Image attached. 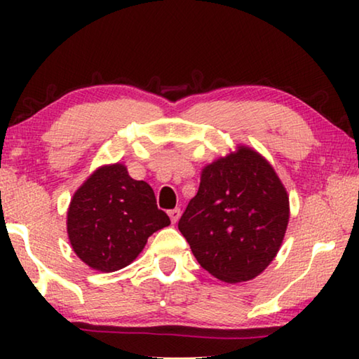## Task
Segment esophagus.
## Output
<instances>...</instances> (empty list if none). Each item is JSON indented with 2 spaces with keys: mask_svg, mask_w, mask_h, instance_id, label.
Segmentation results:
<instances>
[{
  "mask_svg": "<svg viewBox=\"0 0 359 359\" xmlns=\"http://www.w3.org/2000/svg\"><path fill=\"white\" fill-rule=\"evenodd\" d=\"M169 218H171L172 223H177V220L180 218V209H171L168 212Z\"/></svg>",
  "mask_w": 359,
  "mask_h": 359,
  "instance_id": "esophagus-1",
  "label": "esophagus"
}]
</instances>
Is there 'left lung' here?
Listing matches in <instances>:
<instances>
[{"instance_id":"1","label":"left lung","mask_w":359,"mask_h":359,"mask_svg":"<svg viewBox=\"0 0 359 359\" xmlns=\"http://www.w3.org/2000/svg\"><path fill=\"white\" fill-rule=\"evenodd\" d=\"M288 220V193L274 168L257 150L239 145L204 166L179 229L203 269L238 283L271 264Z\"/></svg>"}]
</instances>
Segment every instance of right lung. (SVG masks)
<instances>
[{
	"label": "right lung",
	"mask_w": 359,
	"mask_h": 359,
	"mask_svg": "<svg viewBox=\"0 0 359 359\" xmlns=\"http://www.w3.org/2000/svg\"><path fill=\"white\" fill-rule=\"evenodd\" d=\"M171 224L158 209L144 180L130 177L121 163L96 169L77 188L68 208L66 229L74 253L100 272L131 264L155 231Z\"/></svg>",
	"instance_id": "add662e5"
}]
</instances>
